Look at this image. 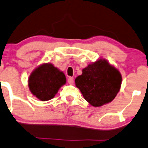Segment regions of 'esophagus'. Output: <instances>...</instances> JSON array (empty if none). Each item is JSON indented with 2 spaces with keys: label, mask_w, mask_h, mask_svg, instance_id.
Returning a JSON list of instances; mask_svg holds the SVG:
<instances>
[{
  "label": "esophagus",
  "mask_w": 148,
  "mask_h": 148,
  "mask_svg": "<svg viewBox=\"0 0 148 148\" xmlns=\"http://www.w3.org/2000/svg\"><path fill=\"white\" fill-rule=\"evenodd\" d=\"M68 82L70 84H73V83H74V78H73V77H69V78H68Z\"/></svg>",
  "instance_id": "34e87169"
}]
</instances>
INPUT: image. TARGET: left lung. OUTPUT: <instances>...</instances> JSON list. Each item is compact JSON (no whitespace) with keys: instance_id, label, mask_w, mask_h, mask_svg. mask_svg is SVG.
<instances>
[{"instance_id":"left-lung-1","label":"left lung","mask_w":148,"mask_h":148,"mask_svg":"<svg viewBox=\"0 0 148 148\" xmlns=\"http://www.w3.org/2000/svg\"><path fill=\"white\" fill-rule=\"evenodd\" d=\"M75 84L90 104L99 107L115 98L121 85V75L107 61L100 59L84 68Z\"/></svg>"}]
</instances>
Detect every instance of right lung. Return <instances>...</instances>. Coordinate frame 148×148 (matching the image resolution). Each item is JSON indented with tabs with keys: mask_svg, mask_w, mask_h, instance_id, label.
<instances>
[{
	"mask_svg": "<svg viewBox=\"0 0 148 148\" xmlns=\"http://www.w3.org/2000/svg\"><path fill=\"white\" fill-rule=\"evenodd\" d=\"M66 77L51 64H44L34 69L29 78L31 92L42 101L54 97L58 90L66 84Z\"/></svg>",
	"mask_w": 148,
	"mask_h": 148,
	"instance_id": "1",
	"label": "right lung"
}]
</instances>
